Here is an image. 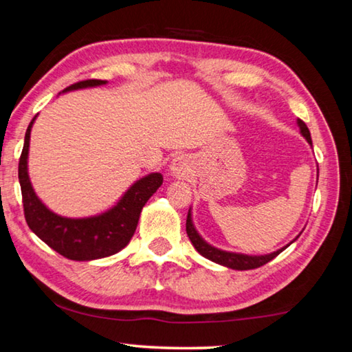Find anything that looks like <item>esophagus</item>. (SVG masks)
I'll use <instances>...</instances> for the list:
<instances>
[{"label": "esophagus", "mask_w": 352, "mask_h": 352, "mask_svg": "<svg viewBox=\"0 0 352 352\" xmlns=\"http://www.w3.org/2000/svg\"><path fill=\"white\" fill-rule=\"evenodd\" d=\"M189 170H191V161H189L186 155H178L174 160H172L170 174L174 177H177V178L186 177L189 174Z\"/></svg>", "instance_id": "34e87169"}]
</instances>
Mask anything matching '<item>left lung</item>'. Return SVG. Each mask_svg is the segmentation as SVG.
<instances>
[{"instance_id": "obj_1", "label": "left lung", "mask_w": 352, "mask_h": 352, "mask_svg": "<svg viewBox=\"0 0 352 352\" xmlns=\"http://www.w3.org/2000/svg\"><path fill=\"white\" fill-rule=\"evenodd\" d=\"M298 126L300 130V135H302L307 142L311 146V138H310V131L307 125L304 124L302 120L298 119ZM186 233L189 239H191L192 246L196 248L197 252L200 255H204L205 258H208L211 261H214L217 265H222V266H227L230 267V270H238V271H246V270H255V267H260L266 265L267 261H271L272 258H276V256L283 252L289 244H292L294 239L299 238V235L293 239L292 243L287 244L285 248L276 250V252H271V254H266V255H246V254H236V252H227V250H222V249H217L214 246H211L205 241V239L199 235V232L196 230V227L192 224V214H191V210L188 211V217H186Z\"/></svg>"}]
</instances>
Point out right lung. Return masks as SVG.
Here are the masks:
<instances>
[{
    "mask_svg": "<svg viewBox=\"0 0 352 352\" xmlns=\"http://www.w3.org/2000/svg\"><path fill=\"white\" fill-rule=\"evenodd\" d=\"M106 82L108 81L86 80L75 82L63 92L97 87ZM36 117L37 116H34V119L28 125L19 163V180L28 227L43 243L69 260L91 261L117 254L135 235L144 205L156 192V189L163 185V175L160 172H153V174L139 178L128 188L119 202L113 208L106 210L104 213L89 217H64L56 214L37 197L28 175L30 138Z\"/></svg>",
    "mask_w": 352,
    "mask_h": 352,
    "instance_id": "add662e5",
    "label": "right lung"
}]
</instances>
